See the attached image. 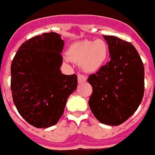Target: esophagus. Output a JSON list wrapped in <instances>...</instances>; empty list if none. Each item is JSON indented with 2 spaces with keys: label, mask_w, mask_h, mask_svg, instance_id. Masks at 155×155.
<instances>
[{
  "label": "esophagus",
  "mask_w": 155,
  "mask_h": 155,
  "mask_svg": "<svg viewBox=\"0 0 155 155\" xmlns=\"http://www.w3.org/2000/svg\"><path fill=\"white\" fill-rule=\"evenodd\" d=\"M86 80H87V78H86L84 75H83V74H78V82H79V83H84Z\"/></svg>",
  "instance_id": "obj_1"
}]
</instances>
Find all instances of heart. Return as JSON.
<instances>
[{"instance_id":"obj_1","label":"heart","mask_w":155,"mask_h":155,"mask_svg":"<svg viewBox=\"0 0 155 155\" xmlns=\"http://www.w3.org/2000/svg\"><path fill=\"white\" fill-rule=\"evenodd\" d=\"M109 54L108 45L104 40H85L74 43L68 54L72 61L80 63L85 72L97 71L107 61Z\"/></svg>"}]
</instances>
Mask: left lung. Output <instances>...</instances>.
<instances>
[{
  "mask_svg": "<svg viewBox=\"0 0 155 155\" xmlns=\"http://www.w3.org/2000/svg\"><path fill=\"white\" fill-rule=\"evenodd\" d=\"M111 60L87 79L93 92L89 100L95 118L103 124L118 126L137 110L144 93V67L130 42L103 35Z\"/></svg>",
  "mask_w": 155,
  "mask_h": 155,
  "instance_id": "1",
  "label": "left lung"
}]
</instances>
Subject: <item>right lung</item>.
Wrapping results in <instances>:
<instances>
[{"label": "right lung", "instance_id": "add662e5", "mask_svg": "<svg viewBox=\"0 0 155 155\" xmlns=\"http://www.w3.org/2000/svg\"><path fill=\"white\" fill-rule=\"evenodd\" d=\"M64 40L56 33L29 39L16 52L11 66V90L18 113L37 128L58 123L68 97L78 85L76 74L60 70Z\"/></svg>", "mask_w": 155, "mask_h": 155}]
</instances>
